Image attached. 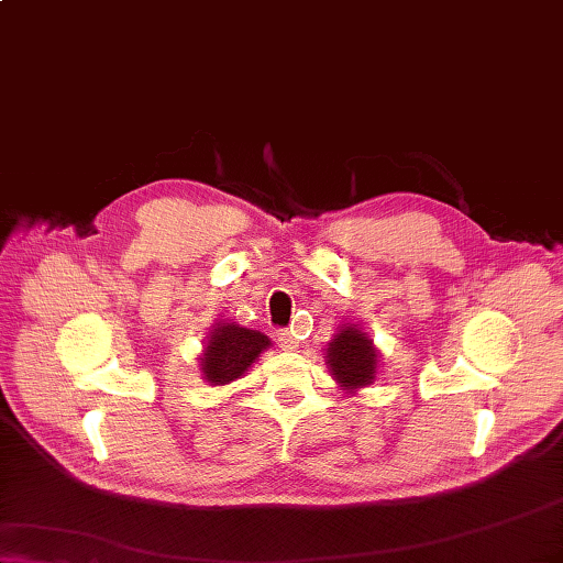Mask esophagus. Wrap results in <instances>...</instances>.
I'll return each mask as SVG.
<instances>
[{"instance_id":"34e87169","label":"esophagus","mask_w":563,"mask_h":563,"mask_svg":"<svg viewBox=\"0 0 563 563\" xmlns=\"http://www.w3.org/2000/svg\"><path fill=\"white\" fill-rule=\"evenodd\" d=\"M278 343H280V349H285V351H295L299 341L295 339V334L289 330H280L278 332Z\"/></svg>"}]
</instances>
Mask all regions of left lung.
<instances>
[{
	"mask_svg": "<svg viewBox=\"0 0 563 563\" xmlns=\"http://www.w3.org/2000/svg\"><path fill=\"white\" fill-rule=\"evenodd\" d=\"M324 357H328V367L343 390L353 393L374 384L378 353L367 332H362L357 324H343L330 341Z\"/></svg>",
	"mask_w": 563,
	"mask_h": 563,
	"instance_id": "8db88e82",
	"label": "left lung"
}]
</instances>
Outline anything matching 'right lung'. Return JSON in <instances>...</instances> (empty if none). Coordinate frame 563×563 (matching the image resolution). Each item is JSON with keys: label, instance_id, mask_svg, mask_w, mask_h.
Returning <instances> with one entry per match:
<instances>
[{"label": "right lung", "instance_id": "right-lung-1", "mask_svg": "<svg viewBox=\"0 0 563 563\" xmlns=\"http://www.w3.org/2000/svg\"><path fill=\"white\" fill-rule=\"evenodd\" d=\"M271 339L257 330L241 328L233 322H217L210 330L203 349L201 372L212 386H224L241 378L266 349Z\"/></svg>", "mask_w": 563, "mask_h": 563}]
</instances>
